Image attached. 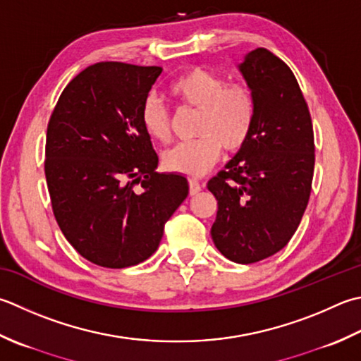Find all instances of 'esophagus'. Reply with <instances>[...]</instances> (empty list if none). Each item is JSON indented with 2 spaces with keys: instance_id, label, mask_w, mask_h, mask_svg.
Listing matches in <instances>:
<instances>
[{
  "instance_id": "esophagus-1",
  "label": "esophagus",
  "mask_w": 361,
  "mask_h": 361,
  "mask_svg": "<svg viewBox=\"0 0 361 361\" xmlns=\"http://www.w3.org/2000/svg\"><path fill=\"white\" fill-rule=\"evenodd\" d=\"M202 190V185L199 181H197L195 178H190L189 180V194L190 195H195V194H199Z\"/></svg>"
}]
</instances>
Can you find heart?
Wrapping results in <instances>:
<instances>
[{
	"mask_svg": "<svg viewBox=\"0 0 361 361\" xmlns=\"http://www.w3.org/2000/svg\"><path fill=\"white\" fill-rule=\"evenodd\" d=\"M169 94L186 108L199 109L195 122L199 137L169 148L164 153V166L169 171L200 176L216 164L222 147L227 152H238L250 139L257 103L245 84H227L222 76L194 67L175 78ZM140 122L152 139L166 142L171 137L169 112L154 97L144 102Z\"/></svg>",
	"mask_w": 361,
	"mask_h": 361,
	"instance_id": "1",
	"label": "heart"
}]
</instances>
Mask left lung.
I'll list each match as a JSON object with an SVG mask.
<instances>
[{
	"mask_svg": "<svg viewBox=\"0 0 361 361\" xmlns=\"http://www.w3.org/2000/svg\"><path fill=\"white\" fill-rule=\"evenodd\" d=\"M257 103L247 144L208 181L217 200L211 227L225 258L250 264L289 243L308 204L314 172L312 117L299 82L266 48L238 66Z\"/></svg>",
	"mask_w": 361,
	"mask_h": 361,
	"instance_id": "1",
	"label": "left lung"
}]
</instances>
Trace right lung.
I'll return each instance as SVG.
<instances>
[{"label": "right lung", "mask_w": 361, "mask_h": 361, "mask_svg": "<svg viewBox=\"0 0 361 361\" xmlns=\"http://www.w3.org/2000/svg\"><path fill=\"white\" fill-rule=\"evenodd\" d=\"M161 72L94 63L67 84L48 122L45 176L54 217L73 249L97 266L122 269L152 257L189 192L183 175L157 172L158 154L140 122Z\"/></svg>", "instance_id": "add662e5"}]
</instances>
